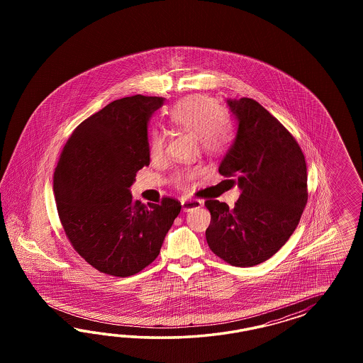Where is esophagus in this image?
Here are the masks:
<instances>
[{"label":"esophagus","instance_id":"1","mask_svg":"<svg viewBox=\"0 0 363 363\" xmlns=\"http://www.w3.org/2000/svg\"><path fill=\"white\" fill-rule=\"evenodd\" d=\"M181 205H182L184 211H190V210L201 208L203 205V202L201 199H182Z\"/></svg>","mask_w":363,"mask_h":363}]
</instances>
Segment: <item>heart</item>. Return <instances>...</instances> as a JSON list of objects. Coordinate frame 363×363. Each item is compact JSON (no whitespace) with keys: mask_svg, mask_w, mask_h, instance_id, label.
<instances>
[{"mask_svg":"<svg viewBox=\"0 0 363 363\" xmlns=\"http://www.w3.org/2000/svg\"><path fill=\"white\" fill-rule=\"evenodd\" d=\"M169 122L177 129L197 137L201 147L210 154L223 152L234 137L231 122L225 117V109L217 99L206 96H191L182 99L169 111ZM165 150V137L153 130L149 137V155L160 160ZM199 169H185L177 172L174 184L186 187L198 176Z\"/></svg>","mask_w":363,"mask_h":363,"instance_id":"1","label":"heart"}]
</instances>
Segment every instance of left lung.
I'll list each match as a JSON object with an SVG mask.
<instances>
[{
    "label": "left lung",
    "mask_w": 363,
    "mask_h": 363,
    "mask_svg": "<svg viewBox=\"0 0 363 363\" xmlns=\"http://www.w3.org/2000/svg\"><path fill=\"white\" fill-rule=\"evenodd\" d=\"M228 105L238 130L218 172L237 177L242 193L234 209L205 202L206 241L225 262L247 267L273 257L296 230L308 203V169L296 138L262 105L246 97Z\"/></svg>",
    "instance_id": "1"
}]
</instances>
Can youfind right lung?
<instances>
[{"label":"right lung","instance_id":"obj_1","mask_svg":"<svg viewBox=\"0 0 363 363\" xmlns=\"http://www.w3.org/2000/svg\"><path fill=\"white\" fill-rule=\"evenodd\" d=\"M162 97L116 99L81 122L67 140L53 178L67 240L89 264L114 277L137 274L158 257L181 202L134 201L135 174L150 164L147 122Z\"/></svg>","mask_w":363,"mask_h":363}]
</instances>
